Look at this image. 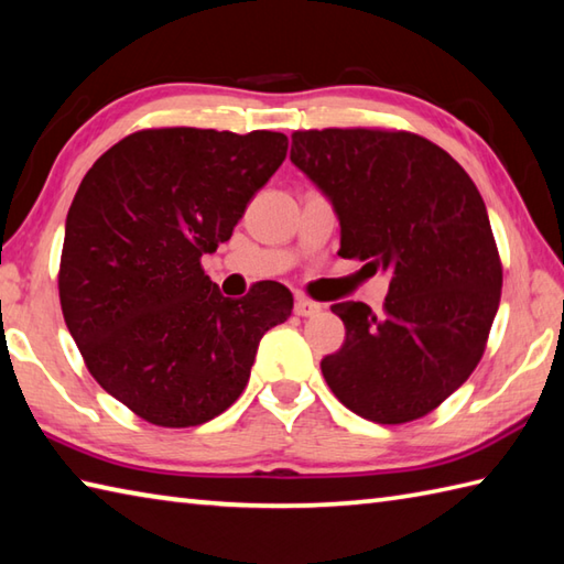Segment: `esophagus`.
Segmentation results:
<instances>
[{"label":"esophagus","instance_id":"obj_1","mask_svg":"<svg viewBox=\"0 0 564 564\" xmlns=\"http://www.w3.org/2000/svg\"><path fill=\"white\" fill-rule=\"evenodd\" d=\"M317 313H319V305L313 303V301H307V297H297V301H295V315L313 317Z\"/></svg>","mask_w":564,"mask_h":564}]
</instances>
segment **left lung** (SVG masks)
Here are the masks:
<instances>
[{
	"label": "left lung",
	"instance_id": "left-lung-1",
	"mask_svg": "<svg viewBox=\"0 0 564 564\" xmlns=\"http://www.w3.org/2000/svg\"><path fill=\"white\" fill-rule=\"evenodd\" d=\"M291 161L333 203L341 259L391 275L383 313L345 301V345L319 361L351 413L423 417L477 367L501 301L487 205L465 169L423 137L379 129L295 131Z\"/></svg>",
	"mask_w": 564,
	"mask_h": 564
}]
</instances>
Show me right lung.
Masks as SVG:
<instances>
[{"label":"right lung","mask_w":564,"mask_h":564,"mask_svg":"<svg viewBox=\"0 0 564 564\" xmlns=\"http://www.w3.org/2000/svg\"><path fill=\"white\" fill-rule=\"evenodd\" d=\"M289 151L279 131L147 129L87 171L65 219L61 307L87 369L143 421H213L293 313L267 281L231 301L200 269Z\"/></svg>","instance_id":"1"}]
</instances>
